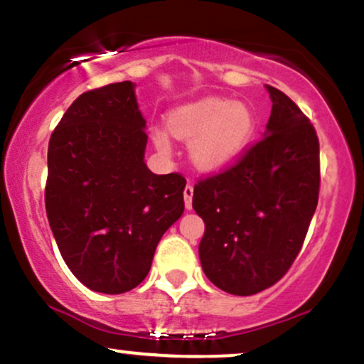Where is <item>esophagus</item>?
<instances>
[{"label":"esophagus","instance_id":"esophagus-1","mask_svg":"<svg viewBox=\"0 0 364 364\" xmlns=\"http://www.w3.org/2000/svg\"><path fill=\"white\" fill-rule=\"evenodd\" d=\"M183 196H185V205L188 210H191V198H193V186L186 185L185 191H183Z\"/></svg>","mask_w":364,"mask_h":364}]
</instances>
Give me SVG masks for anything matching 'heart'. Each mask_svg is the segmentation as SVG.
Returning <instances> with one entry per match:
<instances>
[{"label": "heart", "instance_id": "obj_1", "mask_svg": "<svg viewBox=\"0 0 364 364\" xmlns=\"http://www.w3.org/2000/svg\"><path fill=\"white\" fill-rule=\"evenodd\" d=\"M168 128L176 139L190 141L188 152L195 168L214 173L232 164L246 149L255 119L243 104L207 97L174 109L168 118ZM152 140L159 152H171L164 129H156Z\"/></svg>", "mask_w": 364, "mask_h": 364}]
</instances>
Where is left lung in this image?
Segmentation results:
<instances>
[{"label":"left lung","mask_w":364,"mask_h":364,"mask_svg":"<svg viewBox=\"0 0 364 364\" xmlns=\"http://www.w3.org/2000/svg\"><path fill=\"white\" fill-rule=\"evenodd\" d=\"M267 90L272 111L263 139L193 190V208L205 223L203 274L236 296L257 294L289 270L318 203L315 128L284 92Z\"/></svg>","instance_id":"8db88e82"}]
</instances>
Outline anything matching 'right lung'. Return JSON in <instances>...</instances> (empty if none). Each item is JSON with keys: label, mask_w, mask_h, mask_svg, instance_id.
<instances>
[{"label": "right lung", "mask_w": 364, "mask_h": 364, "mask_svg": "<svg viewBox=\"0 0 364 364\" xmlns=\"http://www.w3.org/2000/svg\"><path fill=\"white\" fill-rule=\"evenodd\" d=\"M145 147V118L128 80L82 94L49 140L46 214L63 260L95 292L139 286L185 210V178L154 174Z\"/></svg>", "instance_id": "obj_1"}]
</instances>
